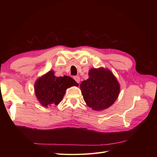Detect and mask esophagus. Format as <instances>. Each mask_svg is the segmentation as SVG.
Segmentation results:
<instances>
[{"label": "esophagus", "instance_id": "esophagus-1", "mask_svg": "<svg viewBox=\"0 0 157 157\" xmlns=\"http://www.w3.org/2000/svg\"><path fill=\"white\" fill-rule=\"evenodd\" d=\"M73 78L75 79V80L76 82H77V83H79L80 82V77H78V76H75V77H73Z\"/></svg>", "mask_w": 157, "mask_h": 157}]
</instances>
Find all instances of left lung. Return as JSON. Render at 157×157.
Wrapping results in <instances>:
<instances>
[{
    "instance_id": "left-lung-1",
    "label": "left lung",
    "mask_w": 157,
    "mask_h": 157,
    "mask_svg": "<svg viewBox=\"0 0 157 157\" xmlns=\"http://www.w3.org/2000/svg\"><path fill=\"white\" fill-rule=\"evenodd\" d=\"M89 78L80 85L84 101L95 111H102L112 105L120 92V84L110 70L91 69Z\"/></svg>"
}]
</instances>
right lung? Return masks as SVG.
<instances>
[{
	"mask_svg": "<svg viewBox=\"0 0 157 157\" xmlns=\"http://www.w3.org/2000/svg\"><path fill=\"white\" fill-rule=\"evenodd\" d=\"M78 86L74 79L68 76L56 77L53 71L38 78L35 83V92L41 105L48 107L58 105L65 94L66 89L71 86Z\"/></svg>",
	"mask_w": 157,
	"mask_h": 157,
	"instance_id": "obj_1",
	"label": "right lung"
}]
</instances>
